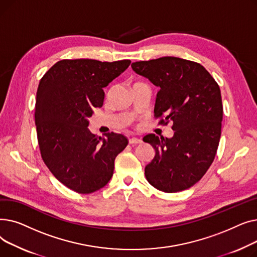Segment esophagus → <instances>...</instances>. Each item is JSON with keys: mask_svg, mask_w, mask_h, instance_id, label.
Here are the masks:
<instances>
[{"mask_svg": "<svg viewBox=\"0 0 257 257\" xmlns=\"http://www.w3.org/2000/svg\"><path fill=\"white\" fill-rule=\"evenodd\" d=\"M142 143V140L141 139H138V138H131L129 139V144L130 145H133V144H141Z\"/></svg>", "mask_w": 257, "mask_h": 257, "instance_id": "obj_1", "label": "esophagus"}]
</instances>
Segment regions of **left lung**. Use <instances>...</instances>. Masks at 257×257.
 <instances>
[{"label":"left lung","mask_w":257,"mask_h":257,"mask_svg":"<svg viewBox=\"0 0 257 257\" xmlns=\"http://www.w3.org/2000/svg\"><path fill=\"white\" fill-rule=\"evenodd\" d=\"M137 74L159 87L154 116L174 130L172 139L148 134L155 149L145 168L146 178L165 193H177L197 183L207 172L220 143L223 105L221 90L203 65L178 57H160L131 64Z\"/></svg>","instance_id":"left-lung-1"}]
</instances>
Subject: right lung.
Wrapping results in <instances>:
<instances>
[{"label":"right lung","mask_w":257,"mask_h":257,"mask_svg":"<svg viewBox=\"0 0 257 257\" xmlns=\"http://www.w3.org/2000/svg\"><path fill=\"white\" fill-rule=\"evenodd\" d=\"M130 63L63 59L39 81L35 125L40 154L56 179L76 193L90 194L105 186L115 157L128 145L123 134L96 137L87 126L93 108L103 105V88Z\"/></svg>","instance_id":"1"}]
</instances>
